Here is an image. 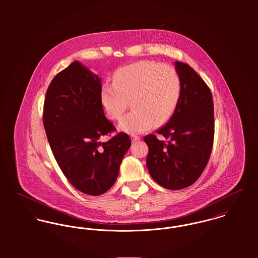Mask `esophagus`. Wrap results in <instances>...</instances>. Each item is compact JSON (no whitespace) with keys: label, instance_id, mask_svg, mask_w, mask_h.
Here are the masks:
<instances>
[{"label":"esophagus","instance_id":"1","mask_svg":"<svg viewBox=\"0 0 258 258\" xmlns=\"http://www.w3.org/2000/svg\"><path fill=\"white\" fill-rule=\"evenodd\" d=\"M131 140H132V142H137V141L140 140V137L137 136V135H132L131 136Z\"/></svg>","mask_w":258,"mask_h":258}]
</instances>
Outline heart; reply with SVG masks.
Here are the masks:
<instances>
[{"mask_svg": "<svg viewBox=\"0 0 258 258\" xmlns=\"http://www.w3.org/2000/svg\"><path fill=\"white\" fill-rule=\"evenodd\" d=\"M182 82L178 72L170 66L143 60L119 69L113 84L101 87V102L111 120H119L132 99L134 110L126 115L119 127L139 134L156 123L165 124L179 104Z\"/></svg>", "mask_w": 258, "mask_h": 258, "instance_id": "obj_1", "label": "heart"}]
</instances>
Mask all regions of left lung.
Instances as JSON below:
<instances>
[{
  "label": "left lung",
  "mask_w": 258,
  "mask_h": 258,
  "mask_svg": "<svg viewBox=\"0 0 258 258\" xmlns=\"http://www.w3.org/2000/svg\"><path fill=\"white\" fill-rule=\"evenodd\" d=\"M175 66L182 82L180 101L168 123L157 131L169 141H161L154 134L144 138L149 147L148 171L156 183L169 189L187 187L200 178L215 136L209 86L188 64L176 61Z\"/></svg>",
  "instance_id": "obj_1"
}]
</instances>
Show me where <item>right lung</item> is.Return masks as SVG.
<instances>
[{
    "label": "right lung",
    "instance_id": "add662e5",
    "mask_svg": "<svg viewBox=\"0 0 258 258\" xmlns=\"http://www.w3.org/2000/svg\"><path fill=\"white\" fill-rule=\"evenodd\" d=\"M101 78L74 61L51 80L42 121L52 154L62 173L83 194L99 196L114 184L131 146L126 133L109 141L99 138L115 130L101 102Z\"/></svg>",
    "mask_w": 258,
    "mask_h": 258
}]
</instances>
